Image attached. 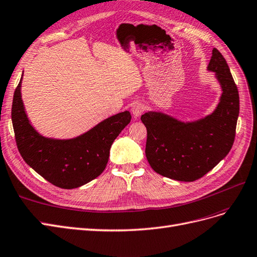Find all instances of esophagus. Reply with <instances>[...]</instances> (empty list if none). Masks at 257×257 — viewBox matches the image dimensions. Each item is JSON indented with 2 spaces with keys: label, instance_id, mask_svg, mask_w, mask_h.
<instances>
[{
  "label": "esophagus",
  "instance_id": "esophagus-1",
  "mask_svg": "<svg viewBox=\"0 0 257 257\" xmlns=\"http://www.w3.org/2000/svg\"><path fill=\"white\" fill-rule=\"evenodd\" d=\"M144 110H145V105L142 102H137L134 104V106H132L131 112L134 114L135 117H139L140 115L144 112Z\"/></svg>",
  "mask_w": 257,
  "mask_h": 257
}]
</instances>
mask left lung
Segmentation results:
<instances>
[{
    "mask_svg": "<svg viewBox=\"0 0 257 257\" xmlns=\"http://www.w3.org/2000/svg\"><path fill=\"white\" fill-rule=\"evenodd\" d=\"M207 70L214 72L222 90L210 114L187 121L160 111H148L141 116L147 129L146 158L164 177L194 181L224 159L233 146L239 94L226 61L216 48Z\"/></svg>",
    "mask_w": 257,
    "mask_h": 257,
    "instance_id": "obj_1",
    "label": "left lung"
}]
</instances>
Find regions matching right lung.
<instances>
[{
  "label": "right lung",
  "mask_w": 257,
  "mask_h": 257,
  "mask_svg": "<svg viewBox=\"0 0 257 257\" xmlns=\"http://www.w3.org/2000/svg\"><path fill=\"white\" fill-rule=\"evenodd\" d=\"M22 77L15 90L12 121L23 160L49 183L74 189L98 177L106 167L114 140L131 120L129 111L107 117L71 139L48 138L33 127L21 96Z\"/></svg>",
  "instance_id": "1"
}]
</instances>
